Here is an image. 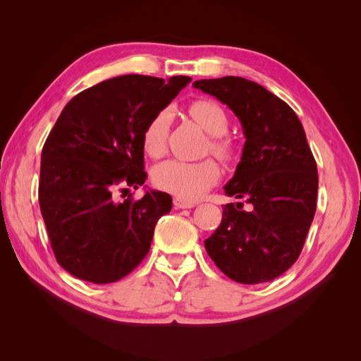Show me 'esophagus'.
Returning a JSON list of instances; mask_svg holds the SVG:
<instances>
[{
  "label": "esophagus",
  "instance_id": "esophagus-1",
  "mask_svg": "<svg viewBox=\"0 0 361 361\" xmlns=\"http://www.w3.org/2000/svg\"><path fill=\"white\" fill-rule=\"evenodd\" d=\"M173 204H174V207H176V209H191V207L195 206V203L185 202V200L179 199V197H176V199L173 200Z\"/></svg>",
  "mask_w": 361,
  "mask_h": 361
}]
</instances>
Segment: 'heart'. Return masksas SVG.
Returning a JSON list of instances; mask_svg holds the SVG:
<instances>
[{
  "label": "heart",
  "instance_id": "heart-1",
  "mask_svg": "<svg viewBox=\"0 0 361 361\" xmlns=\"http://www.w3.org/2000/svg\"><path fill=\"white\" fill-rule=\"evenodd\" d=\"M188 113L206 134L211 135L207 149L224 162L235 158V146L224 137L228 129V117L223 106L211 99H197L190 104ZM170 113L159 111L149 120L143 130V147L152 158L161 157L167 147ZM154 183L159 190L167 191L185 202H195L209 191L220 179V169L212 159L188 162L167 159L155 167Z\"/></svg>",
  "mask_w": 361,
  "mask_h": 361
}]
</instances>
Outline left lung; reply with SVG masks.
Here are the masks:
<instances>
[{
	"mask_svg": "<svg viewBox=\"0 0 361 361\" xmlns=\"http://www.w3.org/2000/svg\"><path fill=\"white\" fill-rule=\"evenodd\" d=\"M192 87L226 104L243 125V157L224 190L251 204L250 212L223 206L221 224L204 248L238 283L274 280L298 259L316 211L318 169L304 128L285 101L241 76Z\"/></svg>",
	"mask_w": 361,
	"mask_h": 361,
	"instance_id": "1",
	"label": "left lung"
}]
</instances>
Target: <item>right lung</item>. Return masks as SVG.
Segmentation results:
<instances>
[{
	"label": "right lung",
	"mask_w": 361,
	"mask_h": 361,
	"mask_svg": "<svg viewBox=\"0 0 361 361\" xmlns=\"http://www.w3.org/2000/svg\"><path fill=\"white\" fill-rule=\"evenodd\" d=\"M190 81L122 75L63 108L43 145L39 203L54 255L73 277L106 285L149 253L171 197L150 190L140 200L118 202L116 191L145 183L143 130Z\"/></svg>",
	"instance_id": "obj_1"
}]
</instances>
